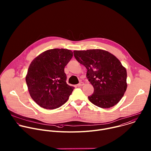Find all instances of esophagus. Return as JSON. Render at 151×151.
<instances>
[{
    "label": "esophagus",
    "mask_w": 151,
    "mask_h": 151,
    "mask_svg": "<svg viewBox=\"0 0 151 151\" xmlns=\"http://www.w3.org/2000/svg\"><path fill=\"white\" fill-rule=\"evenodd\" d=\"M83 82H81V83H78V85H77V87H82V85H83Z\"/></svg>",
    "instance_id": "obj_1"
}]
</instances>
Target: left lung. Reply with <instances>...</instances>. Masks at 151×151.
<instances>
[{"mask_svg":"<svg viewBox=\"0 0 151 151\" xmlns=\"http://www.w3.org/2000/svg\"><path fill=\"white\" fill-rule=\"evenodd\" d=\"M76 60L87 69V78L94 87L88 97L94 105L109 108L123 97L127 87V70L113 54L103 50L74 51Z\"/></svg>","mask_w":151,"mask_h":151,"instance_id":"obj_1","label":"left lung"}]
</instances>
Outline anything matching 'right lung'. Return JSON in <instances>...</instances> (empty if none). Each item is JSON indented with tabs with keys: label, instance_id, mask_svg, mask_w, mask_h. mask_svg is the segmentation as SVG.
I'll list each match as a JSON object with an SVG mask.
<instances>
[{
	"label": "right lung",
	"instance_id": "add662e5",
	"mask_svg": "<svg viewBox=\"0 0 151 151\" xmlns=\"http://www.w3.org/2000/svg\"><path fill=\"white\" fill-rule=\"evenodd\" d=\"M73 57L67 49L47 50L30 64L26 81L32 99L40 107L54 109L65 103L75 87L66 83L64 68Z\"/></svg>",
	"mask_w": 151,
	"mask_h": 151
}]
</instances>
